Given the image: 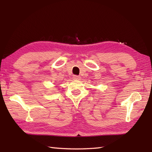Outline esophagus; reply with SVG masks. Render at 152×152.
Instances as JSON below:
<instances>
[{
	"instance_id": "34e87169",
	"label": "esophagus",
	"mask_w": 152,
	"mask_h": 152,
	"mask_svg": "<svg viewBox=\"0 0 152 152\" xmlns=\"http://www.w3.org/2000/svg\"><path fill=\"white\" fill-rule=\"evenodd\" d=\"M73 78L74 80H80V76H77V75H74V76H73Z\"/></svg>"
}]
</instances>
